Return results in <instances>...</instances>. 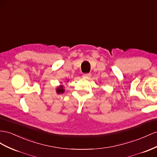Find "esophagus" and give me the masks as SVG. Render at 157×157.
Returning a JSON list of instances; mask_svg holds the SVG:
<instances>
[{
	"label": "esophagus",
	"mask_w": 157,
	"mask_h": 157,
	"mask_svg": "<svg viewBox=\"0 0 157 157\" xmlns=\"http://www.w3.org/2000/svg\"><path fill=\"white\" fill-rule=\"evenodd\" d=\"M91 74L90 73H87V74H84L83 75V78L86 79H89V78H91Z\"/></svg>",
	"instance_id": "obj_1"
}]
</instances>
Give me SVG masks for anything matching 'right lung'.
Listing matches in <instances>:
<instances>
[{
	"mask_svg": "<svg viewBox=\"0 0 157 157\" xmlns=\"http://www.w3.org/2000/svg\"><path fill=\"white\" fill-rule=\"evenodd\" d=\"M64 92V89L63 88V86H60L56 88V93H63Z\"/></svg>",
	"mask_w": 157,
	"mask_h": 157,
	"instance_id": "obj_1",
	"label": "right lung"
}]
</instances>
